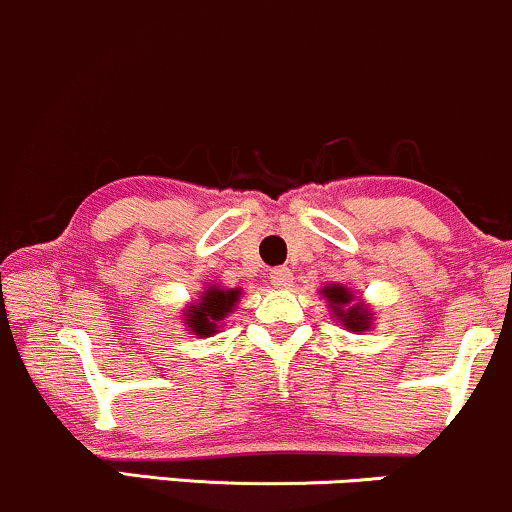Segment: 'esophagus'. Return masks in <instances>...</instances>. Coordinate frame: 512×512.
<instances>
[{"instance_id": "1", "label": "esophagus", "mask_w": 512, "mask_h": 512, "mask_svg": "<svg viewBox=\"0 0 512 512\" xmlns=\"http://www.w3.org/2000/svg\"><path fill=\"white\" fill-rule=\"evenodd\" d=\"M269 281H272V286H276V289H289L293 284V272L289 267H274L269 272Z\"/></svg>"}]
</instances>
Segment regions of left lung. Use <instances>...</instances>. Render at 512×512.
I'll return each instance as SVG.
<instances>
[{"instance_id": "obj_1", "label": "left lung", "mask_w": 512, "mask_h": 512, "mask_svg": "<svg viewBox=\"0 0 512 512\" xmlns=\"http://www.w3.org/2000/svg\"><path fill=\"white\" fill-rule=\"evenodd\" d=\"M325 298L332 303L334 315L342 317V325L349 327L351 332L368 330L370 317H368L366 310H363V305L356 303V305H351V308H346V305L351 303V298H354V293L346 291L344 286H327Z\"/></svg>"}]
</instances>
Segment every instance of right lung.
Wrapping results in <instances>:
<instances>
[{"instance_id": "add662e5", "label": "right lung", "mask_w": 512, "mask_h": 512, "mask_svg": "<svg viewBox=\"0 0 512 512\" xmlns=\"http://www.w3.org/2000/svg\"><path fill=\"white\" fill-rule=\"evenodd\" d=\"M238 296L240 291H223V289H216V286H209L207 291H204L202 296V303L192 305L190 313L185 317V325L190 327L192 332L197 334V337H207V334H214L216 332V322H221L223 317L233 310V305L238 303Z\"/></svg>"}]
</instances>
